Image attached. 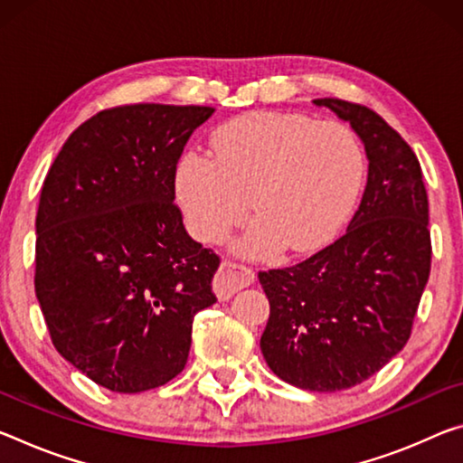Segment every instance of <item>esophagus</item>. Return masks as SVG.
I'll list each match as a JSON object with an SVG mask.
<instances>
[{"label":"esophagus","mask_w":463,"mask_h":463,"mask_svg":"<svg viewBox=\"0 0 463 463\" xmlns=\"http://www.w3.org/2000/svg\"><path fill=\"white\" fill-rule=\"evenodd\" d=\"M253 280H255L253 269H249L234 261H222L214 278V292L220 300H229L234 292L251 286Z\"/></svg>","instance_id":"1"}]
</instances>
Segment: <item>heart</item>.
Returning <instances> with one entry per match:
<instances>
[{
    "instance_id": "b5f03b06",
    "label": "heart",
    "mask_w": 463,
    "mask_h": 463,
    "mask_svg": "<svg viewBox=\"0 0 463 463\" xmlns=\"http://www.w3.org/2000/svg\"><path fill=\"white\" fill-rule=\"evenodd\" d=\"M216 158L187 152L175 187L189 231L222 241L249 214L253 224L232 249L268 260L326 245L361 192L364 154L354 131L298 113L258 111L224 123L212 137Z\"/></svg>"
}]
</instances>
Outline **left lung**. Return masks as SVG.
I'll return each mask as SVG.
<instances>
[{
    "mask_svg": "<svg viewBox=\"0 0 463 463\" xmlns=\"http://www.w3.org/2000/svg\"><path fill=\"white\" fill-rule=\"evenodd\" d=\"M364 144L369 175L346 234L292 268L260 271L269 300L261 354L309 392L363 383L406 346L429 282V197L420 163L393 128L340 99H317Z\"/></svg>",
    "mask_w": 463,
    "mask_h": 463,
    "instance_id": "obj_1",
    "label": "left lung"
}]
</instances>
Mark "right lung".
<instances>
[{
    "instance_id": "1",
    "label": "right lung",
    "mask_w": 463,
    "mask_h": 463,
    "mask_svg": "<svg viewBox=\"0 0 463 463\" xmlns=\"http://www.w3.org/2000/svg\"><path fill=\"white\" fill-rule=\"evenodd\" d=\"M212 107L100 111L63 144L36 212L34 290L57 352L117 393L185 369L218 255L189 237L175 173Z\"/></svg>"
}]
</instances>
